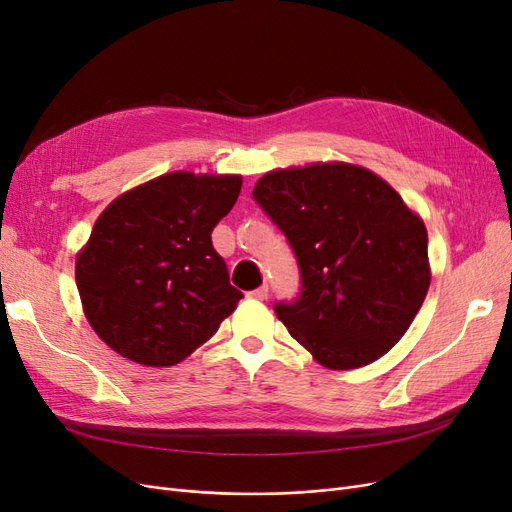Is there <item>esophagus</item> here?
Wrapping results in <instances>:
<instances>
[{
	"mask_svg": "<svg viewBox=\"0 0 512 512\" xmlns=\"http://www.w3.org/2000/svg\"><path fill=\"white\" fill-rule=\"evenodd\" d=\"M250 297H252V299H258V301H267V297H269V286H260V288L252 290Z\"/></svg>",
	"mask_w": 512,
	"mask_h": 512,
	"instance_id": "obj_1",
	"label": "esophagus"
}]
</instances>
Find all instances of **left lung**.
<instances>
[{
  "label": "left lung",
  "instance_id": "left-lung-1",
  "mask_svg": "<svg viewBox=\"0 0 512 512\" xmlns=\"http://www.w3.org/2000/svg\"><path fill=\"white\" fill-rule=\"evenodd\" d=\"M252 194L299 260L301 297L275 305L288 333L329 369L389 352L431 282L421 215L382 177L348 162L275 168Z\"/></svg>",
  "mask_w": 512,
  "mask_h": 512
}]
</instances>
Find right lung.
<instances>
[{
    "mask_svg": "<svg viewBox=\"0 0 512 512\" xmlns=\"http://www.w3.org/2000/svg\"><path fill=\"white\" fill-rule=\"evenodd\" d=\"M241 175L175 170L119 194L76 254V288L102 342L147 367L203 346L243 294L211 232L237 203Z\"/></svg>",
    "mask_w": 512,
    "mask_h": 512,
    "instance_id": "obj_1",
    "label": "right lung"
}]
</instances>
